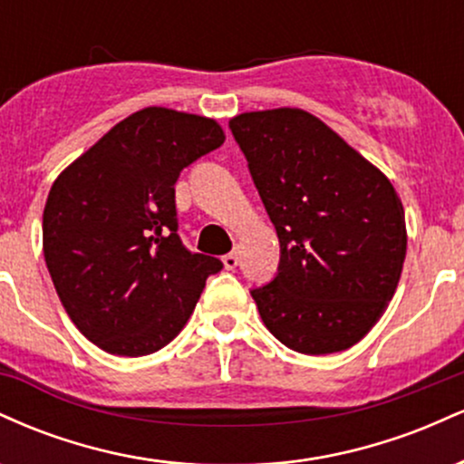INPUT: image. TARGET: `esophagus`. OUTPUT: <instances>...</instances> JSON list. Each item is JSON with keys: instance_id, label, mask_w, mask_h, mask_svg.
Masks as SVG:
<instances>
[{"instance_id": "esophagus-1", "label": "esophagus", "mask_w": 464, "mask_h": 464, "mask_svg": "<svg viewBox=\"0 0 464 464\" xmlns=\"http://www.w3.org/2000/svg\"><path fill=\"white\" fill-rule=\"evenodd\" d=\"M222 264H225V268H227V270H233V268H236V266L239 264L237 250H233V253L225 255V257H222Z\"/></svg>"}]
</instances>
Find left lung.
Returning a JSON list of instances; mask_svg holds the SVG:
<instances>
[{
    "instance_id": "1",
    "label": "left lung",
    "mask_w": 464,
    "mask_h": 464,
    "mask_svg": "<svg viewBox=\"0 0 464 464\" xmlns=\"http://www.w3.org/2000/svg\"><path fill=\"white\" fill-rule=\"evenodd\" d=\"M228 126L281 246L279 273L250 290L264 324L305 355L353 347L386 312L406 259L395 188L303 109L250 111Z\"/></svg>"
}]
</instances>
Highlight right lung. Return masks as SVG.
I'll list each match as a JSON object with an SVG mask.
<instances>
[{"label":"right lung","instance_id":"1","mask_svg":"<svg viewBox=\"0 0 464 464\" xmlns=\"http://www.w3.org/2000/svg\"><path fill=\"white\" fill-rule=\"evenodd\" d=\"M225 143L211 117L148 106L69 163L44 209V255L63 307L106 353L163 349L189 321L207 276L177 228L180 169Z\"/></svg>","mask_w":464,"mask_h":464}]
</instances>
